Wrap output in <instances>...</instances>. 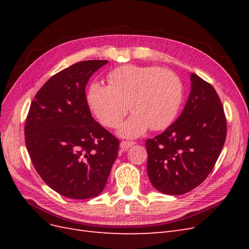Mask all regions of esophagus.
I'll return each instance as SVG.
<instances>
[{"mask_svg":"<svg viewBox=\"0 0 249 249\" xmlns=\"http://www.w3.org/2000/svg\"><path fill=\"white\" fill-rule=\"evenodd\" d=\"M134 144H135L134 141H122V142H120V147H122V149L125 150L129 147L133 146Z\"/></svg>","mask_w":249,"mask_h":249,"instance_id":"obj_1","label":"esophagus"}]
</instances>
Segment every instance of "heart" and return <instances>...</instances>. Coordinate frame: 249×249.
Instances as JSON below:
<instances>
[{"label":"heart","instance_id":"heart-1","mask_svg":"<svg viewBox=\"0 0 249 249\" xmlns=\"http://www.w3.org/2000/svg\"><path fill=\"white\" fill-rule=\"evenodd\" d=\"M108 84L93 82L87 103L97 119L116 127L127 111L133 115L120 125V136H141L149 127L161 131L177 118L183 101V85L175 72L158 66L124 65L110 71Z\"/></svg>","mask_w":249,"mask_h":249}]
</instances>
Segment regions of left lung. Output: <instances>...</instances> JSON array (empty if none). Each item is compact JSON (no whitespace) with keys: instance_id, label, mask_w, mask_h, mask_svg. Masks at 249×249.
Segmentation results:
<instances>
[{"instance_id":"1","label":"left lung","mask_w":249,"mask_h":249,"mask_svg":"<svg viewBox=\"0 0 249 249\" xmlns=\"http://www.w3.org/2000/svg\"><path fill=\"white\" fill-rule=\"evenodd\" d=\"M191 91L182 114L162 134L147 139V175L155 189L180 195L212 171L227 137V119L216 90L191 73Z\"/></svg>"}]
</instances>
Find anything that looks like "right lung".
Here are the masks:
<instances>
[{
    "label": "right lung",
    "mask_w": 249,
    "mask_h": 249,
    "mask_svg": "<svg viewBox=\"0 0 249 249\" xmlns=\"http://www.w3.org/2000/svg\"><path fill=\"white\" fill-rule=\"evenodd\" d=\"M107 60L78 62L53 76L36 93L25 125V141L36 171L69 198L103 192L119 141L90 113L85 87Z\"/></svg>",
    "instance_id": "right-lung-1"
}]
</instances>
